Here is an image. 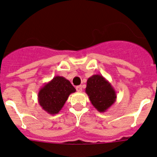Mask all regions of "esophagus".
<instances>
[{
    "instance_id": "obj_1",
    "label": "esophagus",
    "mask_w": 157,
    "mask_h": 157,
    "mask_svg": "<svg viewBox=\"0 0 157 157\" xmlns=\"http://www.w3.org/2000/svg\"><path fill=\"white\" fill-rule=\"evenodd\" d=\"M76 90H77L78 92H81L82 90L81 86H77L76 87Z\"/></svg>"
}]
</instances>
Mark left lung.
Masks as SVG:
<instances>
[{
  "instance_id": "left-lung-1",
  "label": "left lung",
  "mask_w": 157,
  "mask_h": 157,
  "mask_svg": "<svg viewBox=\"0 0 157 157\" xmlns=\"http://www.w3.org/2000/svg\"><path fill=\"white\" fill-rule=\"evenodd\" d=\"M85 92L94 108L104 113L114 104L117 95L111 83L102 75H94L87 80Z\"/></svg>"
}]
</instances>
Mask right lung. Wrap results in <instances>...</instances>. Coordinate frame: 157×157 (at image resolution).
I'll return each instance as SVG.
<instances>
[{
    "instance_id": "right-lung-1",
    "label": "right lung",
    "mask_w": 157,
    "mask_h": 157,
    "mask_svg": "<svg viewBox=\"0 0 157 157\" xmlns=\"http://www.w3.org/2000/svg\"><path fill=\"white\" fill-rule=\"evenodd\" d=\"M75 92V88L69 80L61 76H56L39 89L38 101L46 113L56 115L63 107L68 96Z\"/></svg>"
}]
</instances>
